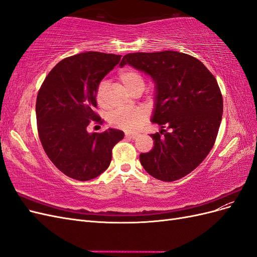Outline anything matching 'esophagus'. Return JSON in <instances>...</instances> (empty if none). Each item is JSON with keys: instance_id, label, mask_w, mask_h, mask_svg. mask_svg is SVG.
<instances>
[{"instance_id": "1", "label": "esophagus", "mask_w": 257, "mask_h": 257, "mask_svg": "<svg viewBox=\"0 0 257 257\" xmlns=\"http://www.w3.org/2000/svg\"><path fill=\"white\" fill-rule=\"evenodd\" d=\"M138 137L137 133H125V138L127 139H135Z\"/></svg>"}]
</instances>
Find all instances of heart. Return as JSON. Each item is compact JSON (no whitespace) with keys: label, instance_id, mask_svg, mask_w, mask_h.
<instances>
[{"label":"heart","instance_id":"heart-1","mask_svg":"<svg viewBox=\"0 0 257 257\" xmlns=\"http://www.w3.org/2000/svg\"><path fill=\"white\" fill-rule=\"evenodd\" d=\"M119 79L131 93L135 92L138 89L144 90L145 78L143 74L135 68L130 67L123 69L119 74ZM107 89L108 82L106 80L100 81L96 90V100L100 106H103L104 104ZM147 118V112L144 109H141V108H137V109L115 110L110 113L108 121L113 127L131 131L141 126Z\"/></svg>","mask_w":257,"mask_h":257}]
</instances>
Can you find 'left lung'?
<instances>
[{"instance_id": "obj_1", "label": "left lung", "mask_w": 257, "mask_h": 257, "mask_svg": "<svg viewBox=\"0 0 257 257\" xmlns=\"http://www.w3.org/2000/svg\"><path fill=\"white\" fill-rule=\"evenodd\" d=\"M125 64L150 75L157 95L151 121L162 127L151 134L153 149L139 160L146 172L170 182L193 172L215 143L223 114V97L215 77L190 54L165 50L134 52Z\"/></svg>"}]
</instances>
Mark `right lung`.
<instances>
[{
  "label": "right lung",
  "mask_w": 257,
  "mask_h": 257,
  "mask_svg": "<svg viewBox=\"0 0 257 257\" xmlns=\"http://www.w3.org/2000/svg\"><path fill=\"white\" fill-rule=\"evenodd\" d=\"M121 56L88 51L60 61L46 77L36 98L37 131L49 160L60 172L79 181L99 176L109 166L112 148L124 137L108 128L88 133L103 123L95 113L99 82Z\"/></svg>",
  "instance_id": "right-lung-1"
}]
</instances>
